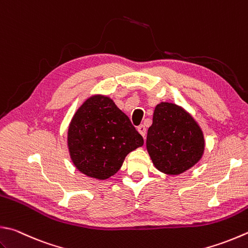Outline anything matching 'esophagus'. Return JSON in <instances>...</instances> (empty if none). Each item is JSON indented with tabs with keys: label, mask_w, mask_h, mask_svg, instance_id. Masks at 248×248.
<instances>
[{
	"label": "esophagus",
	"mask_w": 248,
	"mask_h": 248,
	"mask_svg": "<svg viewBox=\"0 0 248 248\" xmlns=\"http://www.w3.org/2000/svg\"><path fill=\"white\" fill-rule=\"evenodd\" d=\"M137 130L139 132V134L144 138V136H146V132H147V129H146V127H144V125H142V124L139 125L137 127Z\"/></svg>",
	"instance_id": "obj_1"
}]
</instances>
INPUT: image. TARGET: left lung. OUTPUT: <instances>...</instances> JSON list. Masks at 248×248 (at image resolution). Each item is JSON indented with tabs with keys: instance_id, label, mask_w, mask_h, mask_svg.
Masks as SVG:
<instances>
[{
	"instance_id": "8db88e82",
	"label": "left lung",
	"mask_w": 248,
	"mask_h": 248,
	"mask_svg": "<svg viewBox=\"0 0 248 248\" xmlns=\"http://www.w3.org/2000/svg\"><path fill=\"white\" fill-rule=\"evenodd\" d=\"M204 147L202 129L188 112L170 102L155 107L147 150L158 170L168 175L188 170L201 160Z\"/></svg>"
}]
</instances>
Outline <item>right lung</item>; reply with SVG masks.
<instances>
[{
  "mask_svg": "<svg viewBox=\"0 0 248 248\" xmlns=\"http://www.w3.org/2000/svg\"><path fill=\"white\" fill-rule=\"evenodd\" d=\"M142 144L143 138L128 116L107 96L88 98L69 125L70 156L74 166L92 178L113 176L126 155Z\"/></svg>",
  "mask_w": 248,
  "mask_h": 248,
  "instance_id": "obj_1",
  "label": "right lung"
}]
</instances>
